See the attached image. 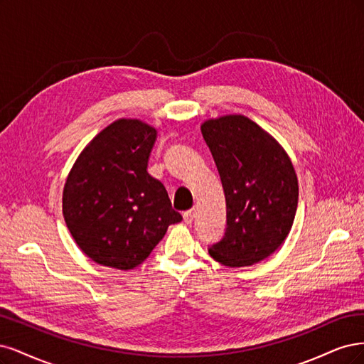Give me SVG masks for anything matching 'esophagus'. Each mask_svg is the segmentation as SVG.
<instances>
[{
    "instance_id": "obj_1",
    "label": "esophagus",
    "mask_w": 364,
    "mask_h": 364,
    "mask_svg": "<svg viewBox=\"0 0 364 364\" xmlns=\"http://www.w3.org/2000/svg\"><path fill=\"white\" fill-rule=\"evenodd\" d=\"M183 219H184L186 224H192L193 219H195V210H187V212H184Z\"/></svg>"
}]
</instances>
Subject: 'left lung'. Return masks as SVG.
<instances>
[{
  "label": "left lung",
  "instance_id": "obj_1",
  "mask_svg": "<svg viewBox=\"0 0 364 364\" xmlns=\"http://www.w3.org/2000/svg\"><path fill=\"white\" fill-rule=\"evenodd\" d=\"M225 193L227 228L208 254L230 267L251 266L287 237L298 207V178L287 152L242 114L201 125Z\"/></svg>",
  "mask_w": 364,
  "mask_h": 364
}]
</instances>
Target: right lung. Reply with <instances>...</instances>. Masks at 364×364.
<instances>
[{
  "mask_svg": "<svg viewBox=\"0 0 364 364\" xmlns=\"http://www.w3.org/2000/svg\"><path fill=\"white\" fill-rule=\"evenodd\" d=\"M156 137V128L139 119L114 121L92 139L68 175L65 222L98 264L134 269L183 219L165 186L146 171Z\"/></svg>",
  "mask_w": 364,
  "mask_h": 364,
  "instance_id": "add662e5",
  "label": "right lung"
}]
</instances>
